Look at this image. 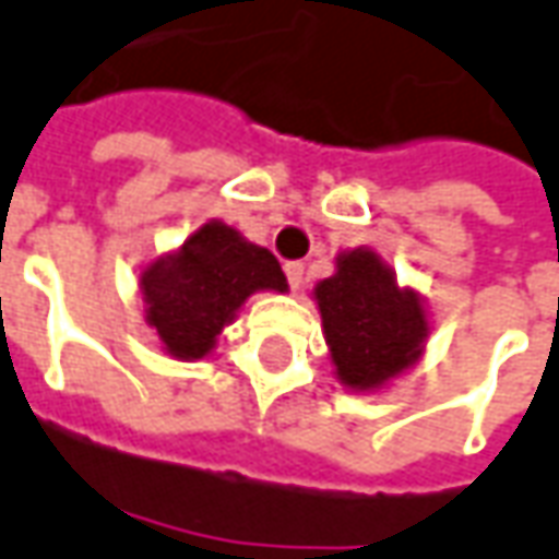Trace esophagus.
<instances>
[{
    "label": "esophagus",
    "mask_w": 559,
    "mask_h": 559,
    "mask_svg": "<svg viewBox=\"0 0 559 559\" xmlns=\"http://www.w3.org/2000/svg\"><path fill=\"white\" fill-rule=\"evenodd\" d=\"M286 276H288V286L298 292V288L305 286V264H301V261H288Z\"/></svg>",
    "instance_id": "34e87169"
}]
</instances>
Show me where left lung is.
I'll use <instances>...</instances> for the list:
<instances>
[{"label":"left lung","mask_w":559,"mask_h":559,"mask_svg":"<svg viewBox=\"0 0 559 559\" xmlns=\"http://www.w3.org/2000/svg\"><path fill=\"white\" fill-rule=\"evenodd\" d=\"M338 381L350 391H378L418 362L428 341V313L415 288L372 249L335 258V273L313 288Z\"/></svg>","instance_id":"left-lung-1"}]
</instances>
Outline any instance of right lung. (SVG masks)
Instances as JSON below:
<instances>
[{"instance_id": "1", "label": "right lung", "mask_w": 559, "mask_h": 559, "mask_svg": "<svg viewBox=\"0 0 559 559\" xmlns=\"http://www.w3.org/2000/svg\"><path fill=\"white\" fill-rule=\"evenodd\" d=\"M138 286L163 350L175 359H202L249 295L286 292L288 283L267 249L224 221H209L178 252L147 264Z\"/></svg>"}]
</instances>
